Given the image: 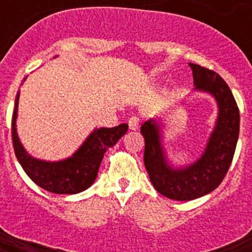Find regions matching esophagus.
<instances>
[{
  "label": "esophagus",
  "instance_id": "obj_1",
  "mask_svg": "<svg viewBox=\"0 0 252 252\" xmlns=\"http://www.w3.org/2000/svg\"><path fill=\"white\" fill-rule=\"evenodd\" d=\"M140 120L136 116H132L131 119H128V127H130L131 131H136L139 128Z\"/></svg>",
  "mask_w": 252,
  "mask_h": 252
}]
</instances>
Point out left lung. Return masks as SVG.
Wrapping results in <instances>:
<instances>
[{"instance_id":"8db88e82","label":"left lung","mask_w":252,"mask_h":252,"mask_svg":"<svg viewBox=\"0 0 252 252\" xmlns=\"http://www.w3.org/2000/svg\"><path fill=\"white\" fill-rule=\"evenodd\" d=\"M194 92L212 95L217 103V119L202 155L187 165L170 162L162 144V120L150 119L141 125L145 139L144 164L151 183L164 197L192 201L215 190L232 161L240 132V112L230 87L213 70L189 63ZM184 104V102H180Z\"/></svg>"}]
</instances>
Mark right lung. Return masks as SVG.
Listing matches in <instances>:
<instances>
[{"instance_id": "add662e5", "label": "right lung", "mask_w": 252, "mask_h": 252, "mask_svg": "<svg viewBox=\"0 0 252 252\" xmlns=\"http://www.w3.org/2000/svg\"><path fill=\"white\" fill-rule=\"evenodd\" d=\"M19 98L17 92L11 132L15 155L29 178L40 188L57 194H77L90 188L98 174L104 153L127 132L128 125L121 124L112 128L95 127L72 157L58 161L41 160L30 155L20 141L16 128Z\"/></svg>"}]
</instances>
